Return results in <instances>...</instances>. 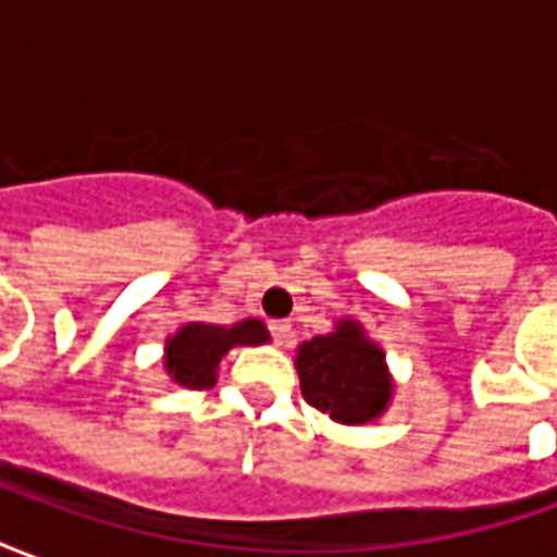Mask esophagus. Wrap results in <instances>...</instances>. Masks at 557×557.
Listing matches in <instances>:
<instances>
[{
  "instance_id": "obj_1",
  "label": "esophagus",
  "mask_w": 557,
  "mask_h": 557,
  "mask_svg": "<svg viewBox=\"0 0 557 557\" xmlns=\"http://www.w3.org/2000/svg\"><path fill=\"white\" fill-rule=\"evenodd\" d=\"M271 337H274V343H277V346H286V343H292V325L289 322H286V319H274V322H271Z\"/></svg>"
}]
</instances>
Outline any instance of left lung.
<instances>
[{
    "label": "left lung",
    "instance_id": "1",
    "mask_svg": "<svg viewBox=\"0 0 557 557\" xmlns=\"http://www.w3.org/2000/svg\"><path fill=\"white\" fill-rule=\"evenodd\" d=\"M295 367L304 399L337 423H370L394 397L385 351L351 319H339L325 337L301 343Z\"/></svg>",
    "mask_w": 557,
    "mask_h": 557
}]
</instances>
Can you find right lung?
<instances>
[{
    "label": "right lung",
    "instance_id": "1",
    "mask_svg": "<svg viewBox=\"0 0 557 557\" xmlns=\"http://www.w3.org/2000/svg\"><path fill=\"white\" fill-rule=\"evenodd\" d=\"M268 339L271 334L259 319H244L232 327L190 322L166 339L163 367L175 385L187 387V391H202V387L214 385L220 358L226 351L235 346H259Z\"/></svg>",
    "mask_w": 557,
    "mask_h": 557
}]
</instances>
